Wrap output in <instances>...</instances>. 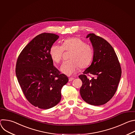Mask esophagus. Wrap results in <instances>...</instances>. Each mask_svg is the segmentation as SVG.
<instances>
[{
    "mask_svg": "<svg viewBox=\"0 0 135 135\" xmlns=\"http://www.w3.org/2000/svg\"><path fill=\"white\" fill-rule=\"evenodd\" d=\"M73 80H74V78H69V82L72 81Z\"/></svg>",
    "mask_w": 135,
    "mask_h": 135,
    "instance_id": "esophagus-1",
    "label": "esophagus"
}]
</instances>
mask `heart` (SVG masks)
<instances>
[{"label": "heart", "mask_w": 135, "mask_h": 135, "mask_svg": "<svg viewBox=\"0 0 135 135\" xmlns=\"http://www.w3.org/2000/svg\"><path fill=\"white\" fill-rule=\"evenodd\" d=\"M64 51H70L69 60L65 61L61 67V71L68 75H71L78 70L79 67L83 69L91 63L93 57L92 47L80 38L73 37L65 40L62 46L54 44L50 50V54L52 60L59 64L62 59Z\"/></svg>", "instance_id": "heart-1"}]
</instances>
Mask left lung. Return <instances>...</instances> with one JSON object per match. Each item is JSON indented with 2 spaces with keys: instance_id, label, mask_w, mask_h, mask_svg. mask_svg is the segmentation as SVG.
<instances>
[{
  "instance_id": "obj_1",
  "label": "left lung",
  "mask_w": 135,
  "mask_h": 135,
  "mask_svg": "<svg viewBox=\"0 0 135 135\" xmlns=\"http://www.w3.org/2000/svg\"><path fill=\"white\" fill-rule=\"evenodd\" d=\"M94 53L90 65L79 77L82 82L81 97L88 104L100 106L109 101L116 92L122 70L118 57L111 45L102 37L89 34ZM92 75L91 79L87 76Z\"/></svg>"
}]
</instances>
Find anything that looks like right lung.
Returning a JSON list of instances; mask_svg holds the SVG:
<instances>
[{
  "label": "right lung",
  "mask_w": 135,
  "mask_h": 135,
  "mask_svg": "<svg viewBox=\"0 0 135 135\" xmlns=\"http://www.w3.org/2000/svg\"><path fill=\"white\" fill-rule=\"evenodd\" d=\"M59 36L42 33L29 43L19 54L15 73L27 100L33 106L47 109L58 104L61 90L67 77L53 66L50 50Z\"/></svg>",
  "instance_id": "add662e5"
}]
</instances>
